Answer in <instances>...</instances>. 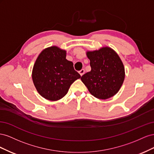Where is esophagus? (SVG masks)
I'll return each mask as SVG.
<instances>
[{
  "mask_svg": "<svg viewBox=\"0 0 154 154\" xmlns=\"http://www.w3.org/2000/svg\"><path fill=\"white\" fill-rule=\"evenodd\" d=\"M79 73H80V74L81 76H83V74H84V73H85V70L83 69H82V70H80V71H79Z\"/></svg>",
  "mask_w": 154,
  "mask_h": 154,
  "instance_id": "obj_1",
  "label": "esophagus"
}]
</instances>
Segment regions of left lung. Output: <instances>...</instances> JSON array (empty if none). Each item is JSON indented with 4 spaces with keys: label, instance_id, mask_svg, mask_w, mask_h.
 <instances>
[{
    "label": "left lung",
    "instance_id": "8db88e82",
    "mask_svg": "<svg viewBox=\"0 0 154 154\" xmlns=\"http://www.w3.org/2000/svg\"><path fill=\"white\" fill-rule=\"evenodd\" d=\"M91 71L83 74L81 80L92 95L100 100L114 96L122 86L125 76L122 60L114 50L103 47L87 51Z\"/></svg>",
    "mask_w": 154,
    "mask_h": 154
}]
</instances>
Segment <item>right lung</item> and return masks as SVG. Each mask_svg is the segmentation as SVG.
Segmentation results:
<instances>
[{
	"instance_id": "add662e5",
	"label": "right lung",
	"mask_w": 154,
	"mask_h": 154,
	"mask_svg": "<svg viewBox=\"0 0 154 154\" xmlns=\"http://www.w3.org/2000/svg\"><path fill=\"white\" fill-rule=\"evenodd\" d=\"M80 78L74 69L73 63L66 59V51L57 46H51L42 51L32 71L36 91L50 101L62 99L72 83Z\"/></svg>"
}]
</instances>
